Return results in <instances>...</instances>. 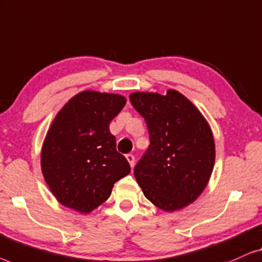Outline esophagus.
<instances>
[{
	"label": "esophagus",
	"mask_w": 262,
	"mask_h": 262,
	"mask_svg": "<svg viewBox=\"0 0 262 262\" xmlns=\"http://www.w3.org/2000/svg\"><path fill=\"white\" fill-rule=\"evenodd\" d=\"M126 158H127L128 163H129V165H130V167H132V168L134 167V164H135V157L133 156V154H127Z\"/></svg>",
	"instance_id": "esophagus-1"
}]
</instances>
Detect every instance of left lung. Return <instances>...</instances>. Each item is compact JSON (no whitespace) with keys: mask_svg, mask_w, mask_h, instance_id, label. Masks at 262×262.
I'll list each match as a JSON object with an SVG mask.
<instances>
[{"mask_svg":"<svg viewBox=\"0 0 262 262\" xmlns=\"http://www.w3.org/2000/svg\"><path fill=\"white\" fill-rule=\"evenodd\" d=\"M130 102L146 121L149 146L134 168L147 200L165 211L192 203L202 193L215 163L212 133L185 96L134 93Z\"/></svg>","mask_w":262,"mask_h":262,"instance_id":"8db88e82","label":"left lung"}]
</instances>
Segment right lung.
I'll list each match as a JSON object with an SVG mask.
<instances>
[{"mask_svg": "<svg viewBox=\"0 0 262 262\" xmlns=\"http://www.w3.org/2000/svg\"><path fill=\"white\" fill-rule=\"evenodd\" d=\"M124 104L123 96L83 91L58 113L43 142L41 169L62 205L93 211L108 200L114 184L130 173L109 130Z\"/></svg>", "mask_w": 262, "mask_h": 262, "instance_id": "right-lung-1", "label": "right lung"}]
</instances>
